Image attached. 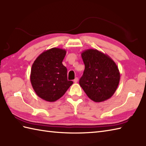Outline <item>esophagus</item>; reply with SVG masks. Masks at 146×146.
I'll use <instances>...</instances> for the list:
<instances>
[{"label": "esophagus", "instance_id": "obj_1", "mask_svg": "<svg viewBox=\"0 0 146 146\" xmlns=\"http://www.w3.org/2000/svg\"><path fill=\"white\" fill-rule=\"evenodd\" d=\"M78 78H75V79L73 80V82H75V83H77V82H78Z\"/></svg>", "mask_w": 146, "mask_h": 146}]
</instances>
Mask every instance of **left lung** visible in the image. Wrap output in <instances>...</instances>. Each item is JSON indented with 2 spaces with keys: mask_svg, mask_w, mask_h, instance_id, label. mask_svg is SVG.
<instances>
[{
  "mask_svg": "<svg viewBox=\"0 0 146 146\" xmlns=\"http://www.w3.org/2000/svg\"><path fill=\"white\" fill-rule=\"evenodd\" d=\"M82 58L85 68L80 85L95 102L109 99L115 92L120 78L115 63L109 56L94 49L83 51Z\"/></svg>",
  "mask_w": 146,
  "mask_h": 146,
  "instance_id": "obj_1",
  "label": "left lung"
}]
</instances>
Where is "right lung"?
<instances>
[{"label": "right lung", "mask_w": 146, "mask_h": 146, "mask_svg": "<svg viewBox=\"0 0 146 146\" xmlns=\"http://www.w3.org/2000/svg\"><path fill=\"white\" fill-rule=\"evenodd\" d=\"M65 49L52 48L36 59L32 65L30 80L39 97L47 102H55L63 96L72 81L67 79V69L62 63Z\"/></svg>", "instance_id": "1"}]
</instances>
